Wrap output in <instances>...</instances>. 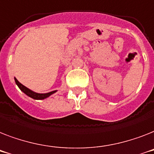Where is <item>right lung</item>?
<instances>
[{
    "label": "right lung",
    "instance_id": "add662e5",
    "mask_svg": "<svg viewBox=\"0 0 154 154\" xmlns=\"http://www.w3.org/2000/svg\"><path fill=\"white\" fill-rule=\"evenodd\" d=\"M14 79H15V82H16V84L18 86V87L20 89V91L24 92V94H27V95L30 97V98H33V99H40V100H42V99L48 98V97H49L50 95H51V94H54V93H56V92L57 91H53L48 92V93H45V94L36 93V92L32 91V90L28 89V87H26L25 86L21 84V83H20L19 81L17 80L16 78H14Z\"/></svg>",
    "mask_w": 154,
    "mask_h": 154
}]
</instances>
